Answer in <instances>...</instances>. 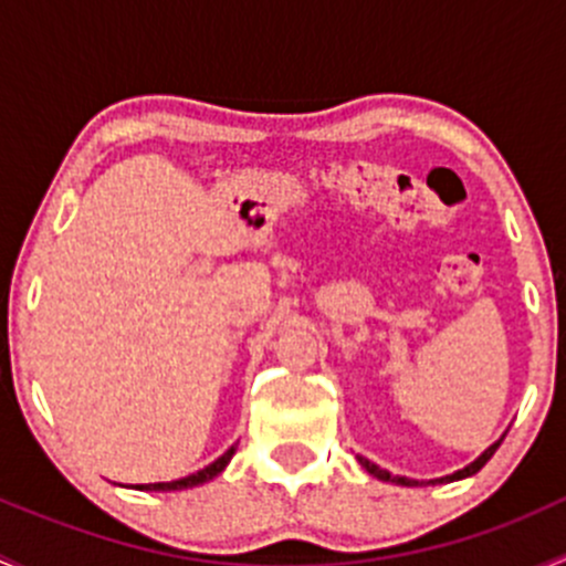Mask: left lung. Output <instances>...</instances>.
Instances as JSON below:
<instances>
[{
	"mask_svg": "<svg viewBox=\"0 0 566 566\" xmlns=\"http://www.w3.org/2000/svg\"><path fill=\"white\" fill-rule=\"evenodd\" d=\"M501 441H504V438H501ZM501 441H495V443H493V447H490V449H484V452H482V454H479V458H476V460H473V462H471V465H465V468H462V471H454V473H449V476H443V479H436V482H458V479L473 476V473H476V471H482V468H484V462H488L490 458H493V454H495V449H499V447H501ZM358 462H361V465H364V468H367V471H369V473H373V476L384 479V482H397V484H405V488H416V484H419V482H416V479H405V476H391V473H389V471H384V468H380V465H375V462H369L367 458H358Z\"/></svg>",
	"mask_w": 566,
	"mask_h": 566,
	"instance_id": "obj_1",
	"label": "left lung"
}]
</instances>
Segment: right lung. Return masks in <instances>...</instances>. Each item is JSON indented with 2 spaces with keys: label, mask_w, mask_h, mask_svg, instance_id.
I'll return each instance as SVG.
<instances>
[{
  "label": "right lung",
  "mask_w": 566,
  "mask_h": 566,
  "mask_svg": "<svg viewBox=\"0 0 566 566\" xmlns=\"http://www.w3.org/2000/svg\"><path fill=\"white\" fill-rule=\"evenodd\" d=\"M232 454H235V447L227 449L224 454H221L219 460L210 462L208 468H202V471L191 473V476H182V479H175V482H156V484H134L136 490H186V488H197V484L202 482H210L213 476H219L221 471L227 468V462L232 460Z\"/></svg>",
  "instance_id": "obj_1"
}]
</instances>
